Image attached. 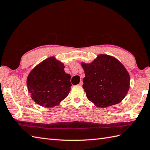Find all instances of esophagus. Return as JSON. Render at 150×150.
I'll list each match as a JSON object with an SVG mask.
<instances>
[{
	"label": "esophagus",
	"mask_w": 150,
	"mask_h": 150,
	"mask_svg": "<svg viewBox=\"0 0 150 150\" xmlns=\"http://www.w3.org/2000/svg\"><path fill=\"white\" fill-rule=\"evenodd\" d=\"M79 84L80 85V86H82V84H83V82H82V81H81L80 82H79Z\"/></svg>",
	"instance_id": "obj_1"
}]
</instances>
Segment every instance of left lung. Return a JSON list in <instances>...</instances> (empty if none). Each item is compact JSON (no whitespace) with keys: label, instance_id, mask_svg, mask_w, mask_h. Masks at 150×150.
Returning a JSON list of instances; mask_svg holds the SVG:
<instances>
[{"label":"left lung","instance_id":"obj_1","mask_svg":"<svg viewBox=\"0 0 150 150\" xmlns=\"http://www.w3.org/2000/svg\"><path fill=\"white\" fill-rule=\"evenodd\" d=\"M83 87L86 97L99 108L120 103L129 88V75L124 66L114 57L99 55L90 64L82 62Z\"/></svg>","mask_w":150,"mask_h":150}]
</instances>
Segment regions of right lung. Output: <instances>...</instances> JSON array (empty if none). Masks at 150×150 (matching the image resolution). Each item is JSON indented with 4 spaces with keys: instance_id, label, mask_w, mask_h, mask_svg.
Here are the masks:
<instances>
[{
    "instance_id": "1",
    "label": "right lung",
    "mask_w": 150,
    "mask_h": 150,
    "mask_svg": "<svg viewBox=\"0 0 150 150\" xmlns=\"http://www.w3.org/2000/svg\"><path fill=\"white\" fill-rule=\"evenodd\" d=\"M63 64L54 57L35 67L27 79L28 90L38 104L46 108L57 106L71 90V76Z\"/></svg>"
}]
</instances>
